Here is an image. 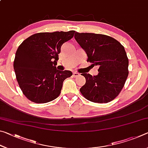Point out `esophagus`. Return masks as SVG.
<instances>
[{"instance_id":"obj_1","label":"esophagus","mask_w":148,"mask_h":148,"mask_svg":"<svg viewBox=\"0 0 148 148\" xmlns=\"http://www.w3.org/2000/svg\"><path fill=\"white\" fill-rule=\"evenodd\" d=\"M79 76H80V74L78 73V72H74V73H73V76H74V77H78Z\"/></svg>"}]
</instances>
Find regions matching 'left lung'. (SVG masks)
Returning <instances> with one entry per match:
<instances>
[{
  "label": "left lung",
  "mask_w": 148,
  "mask_h": 148,
  "mask_svg": "<svg viewBox=\"0 0 148 148\" xmlns=\"http://www.w3.org/2000/svg\"><path fill=\"white\" fill-rule=\"evenodd\" d=\"M74 38L86 52L87 62L99 66L97 76L82 74L86 82L80 92L89 101H112L121 92L128 77L129 59L124 47L104 34L76 32Z\"/></svg>",
  "instance_id": "8db88e82"
}]
</instances>
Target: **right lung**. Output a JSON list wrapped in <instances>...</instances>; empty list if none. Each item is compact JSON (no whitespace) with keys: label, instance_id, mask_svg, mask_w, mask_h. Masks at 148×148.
I'll return each mask as SVG.
<instances>
[{"label":"right lung","instance_id":"right-lung-1","mask_svg":"<svg viewBox=\"0 0 148 148\" xmlns=\"http://www.w3.org/2000/svg\"><path fill=\"white\" fill-rule=\"evenodd\" d=\"M74 32H39L18 47L14 69L19 87L31 101L40 104L56 99L64 80L72 76L70 71L57 70L56 65L61 46L72 38Z\"/></svg>","mask_w":148,"mask_h":148}]
</instances>
